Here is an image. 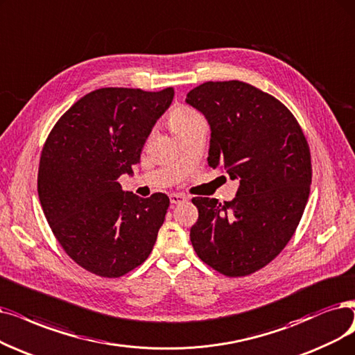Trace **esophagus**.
<instances>
[{"label": "esophagus", "mask_w": 355, "mask_h": 355, "mask_svg": "<svg viewBox=\"0 0 355 355\" xmlns=\"http://www.w3.org/2000/svg\"><path fill=\"white\" fill-rule=\"evenodd\" d=\"M168 198H170V202H172V204H180V202H185L188 200V198L185 195H182V193H170Z\"/></svg>", "instance_id": "obj_1"}]
</instances>
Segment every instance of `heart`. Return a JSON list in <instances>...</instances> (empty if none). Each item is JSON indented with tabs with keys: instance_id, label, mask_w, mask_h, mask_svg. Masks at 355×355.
<instances>
[{
	"instance_id": "heart-1",
	"label": "heart",
	"mask_w": 355,
	"mask_h": 355,
	"mask_svg": "<svg viewBox=\"0 0 355 355\" xmlns=\"http://www.w3.org/2000/svg\"><path fill=\"white\" fill-rule=\"evenodd\" d=\"M204 123L202 116L189 106L178 105L167 115V125L179 138Z\"/></svg>"
}]
</instances>
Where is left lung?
<instances>
[{
	"instance_id": "obj_1",
	"label": "left lung",
	"mask_w": 355,
	"mask_h": 355,
	"mask_svg": "<svg viewBox=\"0 0 355 355\" xmlns=\"http://www.w3.org/2000/svg\"><path fill=\"white\" fill-rule=\"evenodd\" d=\"M187 103L209 123L208 164L239 180L233 201L192 198V246L217 272L250 275L278 257L302 220L311 183L307 139L286 105L243 81H207Z\"/></svg>"
}]
</instances>
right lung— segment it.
Returning a JSON list of instances; mask_svg holds the SVG:
<instances>
[{
    "mask_svg": "<svg viewBox=\"0 0 355 355\" xmlns=\"http://www.w3.org/2000/svg\"><path fill=\"white\" fill-rule=\"evenodd\" d=\"M173 94V87L94 90L64 113L42 148V209L65 253L94 275L119 278L153 250L168 196L125 193L118 179L139 163L146 139Z\"/></svg>",
    "mask_w": 355,
    "mask_h": 355,
    "instance_id": "1",
    "label": "right lung"
}]
</instances>
